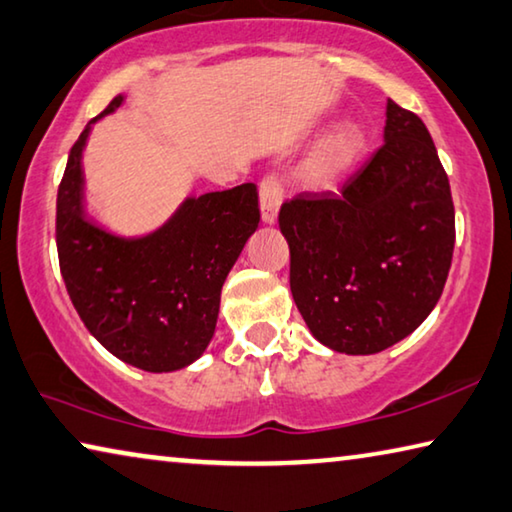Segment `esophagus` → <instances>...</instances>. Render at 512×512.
<instances>
[{
  "label": "esophagus",
  "instance_id": "esophagus-1",
  "mask_svg": "<svg viewBox=\"0 0 512 512\" xmlns=\"http://www.w3.org/2000/svg\"><path fill=\"white\" fill-rule=\"evenodd\" d=\"M285 200V182L278 175H266L259 184V207H262V221L275 223L280 205Z\"/></svg>",
  "mask_w": 512,
  "mask_h": 512
}]
</instances>
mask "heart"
<instances>
[{
    "instance_id": "1",
    "label": "heart",
    "mask_w": 512,
    "mask_h": 512,
    "mask_svg": "<svg viewBox=\"0 0 512 512\" xmlns=\"http://www.w3.org/2000/svg\"><path fill=\"white\" fill-rule=\"evenodd\" d=\"M362 150V134L355 127H337L310 152L303 175L314 184L328 182L342 175L344 170L358 159Z\"/></svg>"
}]
</instances>
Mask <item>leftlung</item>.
<instances>
[{"mask_svg":"<svg viewBox=\"0 0 512 512\" xmlns=\"http://www.w3.org/2000/svg\"><path fill=\"white\" fill-rule=\"evenodd\" d=\"M291 296L321 344L385 351L431 314L456 243L451 186L417 113L387 102L385 143L342 191L280 207Z\"/></svg>","mask_w":512,"mask_h":512,"instance_id":"1","label":"left lung"}]
</instances>
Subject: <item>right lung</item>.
Wrapping results in <instances>:
<instances>
[{"label":"right lung","mask_w":512,"mask_h":512,"mask_svg":"<svg viewBox=\"0 0 512 512\" xmlns=\"http://www.w3.org/2000/svg\"><path fill=\"white\" fill-rule=\"evenodd\" d=\"M123 102L113 97L104 113ZM79 134L56 196V250L63 282L88 332L143 371H175L212 342L221 289L259 223L253 182L189 198L143 239H123L86 221Z\"/></svg>","instance_id":"add662e5"}]
</instances>
